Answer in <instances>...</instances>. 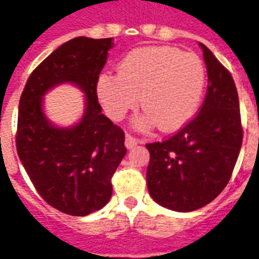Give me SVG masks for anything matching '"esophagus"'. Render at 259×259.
I'll use <instances>...</instances> for the list:
<instances>
[{
  "instance_id": "esophagus-1",
  "label": "esophagus",
  "mask_w": 259,
  "mask_h": 259,
  "mask_svg": "<svg viewBox=\"0 0 259 259\" xmlns=\"http://www.w3.org/2000/svg\"><path fill=\"white\" fill-rule=\"evenodd\" d=\"M137 139H135L132 135H126V139H124V146H126V148H133L135 146H137Z\"/></svg>"
}]
</instances>
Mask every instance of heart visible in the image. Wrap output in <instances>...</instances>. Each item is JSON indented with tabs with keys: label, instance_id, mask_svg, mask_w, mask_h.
I'll return each instance as SVG.
<instances>
[{
	"label": "heart",
	"instance_id": "heart-1",
	"mask_svg": "<svg viewBox=\"0 0 259 259\" xmlns=\"http://www.w3.org/2000/svg\"><path fill=\"white\" fill-rule=\"evenodd\" d=\"M205 66L194 53L155 46L130 51L118 66V76L101 74L97 96L105 112L120 120L137 105L144 112L135 120L140 129L155 124L165 132L182 127L194 116L205 89Z\"/></svg>",
	"mask_w": 259,
	"mask_h": 259
}]
</instances>
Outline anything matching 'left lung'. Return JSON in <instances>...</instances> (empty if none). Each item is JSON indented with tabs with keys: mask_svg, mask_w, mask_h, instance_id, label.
<instances>
[{
	"mask_svg": "<svg viewBox=\"0 0 259 259\" xmlns=\"http://www.w3.org/2000/svg\"><path fill=\"white\" fill-rule=\"evenodd\" d=\"M208 73L200 112L176 135L147 144V187L152 200L178 212L209 204L230 180L239 158L243 129L232 74L201 44Z\"/></svg>",
	"mask_w": 259,
	"mask_h": 259,
	"instance_id": "left-lung-1",
	"label": "left lung"
}]
</instances>
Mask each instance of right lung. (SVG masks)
<instances>
[{
    "mask_svg": "<svg viewBox=\"0 0 259 259\" xmlns=\"http://www.w3.org/2000/svg\"><path fill=\"white\" fill-rule=\"evenodd\" d=\"M112 46V38L69 40L33 70L20 96L18 155L42 200L72 217L107 205L111 179L126 154L123 130L101 112L96 90ZM64 82L86 96L85 113L70 128L53 125L42 109L44 94Z\"/></svg>",
    "mask_w": 259,
    "mask_h": 259,
    "instance_id": "add662e5",
    "label": "right lung"
}]
</instances>
